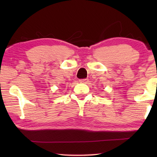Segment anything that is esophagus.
Wrapping results in <instances>:
<instances>
[{"label": "esophagus", "mask_w": 157, "mask_h": 157, "mask_svg": "<svg viewBox=\"0 0 157 157\" xmlns=\"http://www.w3.org/2000/svg\"><path fill=\"white\" fill-rule=\"evenodd\" d=\"M88 81H89V79L88 78H82V79H80V80H79V82L83 83H87Z\"/></svg>", "instance_id": "1"}]
</instances>
